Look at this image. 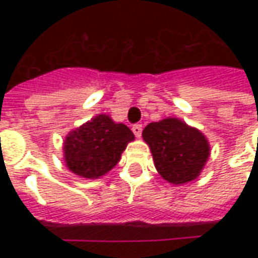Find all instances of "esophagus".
I'll use <instances>...</instances> for the list:
<instances>
[{
  "label": "esophagus",
  "mask_w": 258,
  "mask_h": 258,
  "mask_svg": "<svg viewBox=\"0 0 258 258\" xmlns=\"http://www.w3.org/2000/svg\"><path fill=\"white\" fill-rule=\"evenodd\" d=\"M133 133L135 134V137L140 138L141 134H142V124H134L133 125Z\"/></svg>",
  "instance_id": "1"
}]
</instances>
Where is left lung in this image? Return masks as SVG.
I'll use <instances>...</instances> for the list:
<instances>
[{
    "mask_svg": "<svg viewBox=\"0 0 258 258\" xmlns=\"http://www.w3.org/2000/svg\"><path fill=\"white\" fill-rule=\"evenodd\" d=\"M142 138L151 148L159 174L174 185L198 178L210 155L205 135L175 117L149 123Z\"/></svg>",
    "mask_w": 258,
    "mask_h": 258,
    "instance_id": "left-lung-1",
    "label": "left lung"
}]
</instances>
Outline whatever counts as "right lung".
Masks as SVG:
<instances>
[{
  "label": "right lung",
  "instance_id": "add662e5",
  "mask_svg": "<svg viewBox=\"0 0 258 258\" xmlns=\"http://www.w3.org/2000/svg\"><path fill=\"white\" fill-rule=\"evenodd\" d=\"M134 138L125 124L99 114L69 133L63 142L64 162L80 177L99 178L117 164L127 144Z\"/></svg>",
  "mask_w": 258,
  "mask_h": 258
}]
</instances>
